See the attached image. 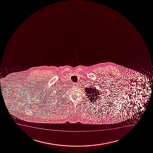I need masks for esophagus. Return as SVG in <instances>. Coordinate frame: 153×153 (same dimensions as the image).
Listing matches in <instances>:
<instances>
[{
  "instance_id": "esophagus-1",
  "label": "esophagus",
  "mask_w": 153,
  "mask_h": 153,
  "mask_svg": "<svg viewBox=\"0 0 153 153\" xmlns=\"http://www.w3.org/2000/svg\"><path fill=\"white\" fill-rule=\"evenodd\" d=\"M78 85V83H74L73 84V86H74V87H76V86H77Z\"/></svg>"
}]
</instances>
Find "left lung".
I'll list each match as a JSON object with an SVG mask.
<instances>
[{"label": "left lung", "mask_w": 153, "mask_h": 153, "mask_svg": "<svg viewBox=\"0 0 153 153\" xmlns=\"http://www.w3.org/2000/svg\"><path fill=\"white\" fill-rule=\"evenodd\" d=\"M85 92L86 96L88 97V99L90 101L94 102L95 101L96 102V101H99L98 99H100V93L99 91L97 90L94 87H91L90 88H85Z\"/></svg>", "instance_id": "8db88e82"}]
</instances>
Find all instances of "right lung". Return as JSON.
Returning a JSON list of instances; mask_svg holds the SVG:
<instances>
[{
    "mask_svg": "<svg viewBox=\"0 0 153 153\" xmlns=\"http://www.w3.org/2000/svg\"><path fill=\"white\" fill-rule=\"evenodd\" d=\"M60 97H61V96H60Z\"/></svg>",
    "mask_w": 153,
    "mask_h": 153,
    "instance_id": "obj_1",
    "label": "right lung"
}]
</instances>
